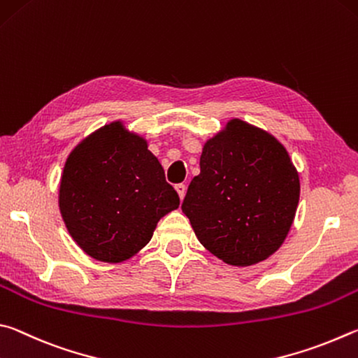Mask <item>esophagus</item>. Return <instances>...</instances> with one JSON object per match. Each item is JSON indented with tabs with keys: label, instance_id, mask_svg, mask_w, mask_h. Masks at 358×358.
Listing matches in <instances>:
<instances>
[{
	"label": "esophagus",
	"instance_id": "1",
	"mask_svg": "<svg viewBox=\"0 0 358 358\" xmlns=\"http://www.w3.org/2000/svg\"><path fill=\"white\" fill-rule=\"evenodd\" d=\"M176 192H178V195H179L180 199H184L185 192H187L185 184H178V185H176Z\"/></svg>",
	"mask_w": 358,
	"mask_h": 358
}]
</instances>
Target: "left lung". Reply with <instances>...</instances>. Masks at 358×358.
<instances>
[{
  "label": "left lung",
  "instance_id": "1",
  "mask_svg": "<svg viewBox=\"0 0 358 358\" xmlns=\"http://www.w3.org/2000/svg\"><path fill=\"white\" fill-rule=\"evenodd\" d=\"M182 203L198 241L231 266L277 252L296 215L300 182L283 144L239 119L204 144Z\"/></svg>",
  "mask_w": 358,
  "mask_h": 358
}]
</instances>
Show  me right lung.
Returning a JSON list of instances; mask_svg holds the SVG:
<instances>
[{
    "label": "right lung",
    "instance_id": "add662e5",
    "mask_svg": "<svg viewBox=\"0 0 358 358\" xmlns=\"http://www.w3.org/2000/svg\"><path fill=\"white\" fill-rule=\"evenodd\" d=\"M179 208L157 157L119 122L105 125L69 155L59 209L73 241L94 259L121 262L152 237L157 222Z\"/></svg>",
    "mask_w": 358,
    "mask_h": 358
}]
</instances>
